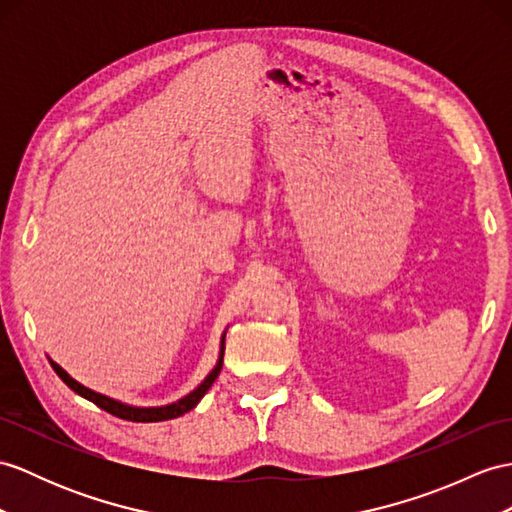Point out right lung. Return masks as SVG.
Instances as JSON below:
<instances>
[{
	"mask_svg": "<svg viewBox=\"0 0 512 512\" xmlns=\"http://www.w3.org/2000/svg\"><path fill=\"white\" fill-rule=\"evenodd\" d=\"M223 343H226V336H223V339H221V356H219V363H217V367H215L213 371L208 373V378H206L202 384H199L193 393L182 397L180 402L171 404V406H162V408H132V406H126V404H119V402H115V400H110V397H106V395H99V393H95V391H91V389H86V386H82L80 382L73 380L65 369L58 367V365L54 363V360H49V363H52L54 371L58 373V378H60L62 382H65L71 391H76L78 395L86 397V400L93 402L95 406H99L102 410H106V413L115 415V417H119V419H126V421L152 423V421L176 419V417H180V415H184V413H189L191 408L197 406V402L202 400L204 393L210 389V386H213V382H215L217 376H219L221 365H223V350H226V345H223Z\"/></svg>",
	"mask_w": 512,
	"mask_h": 512,
	"instance_id": "right-lung-1",
	"label": "right lung"
}]
</instances>
